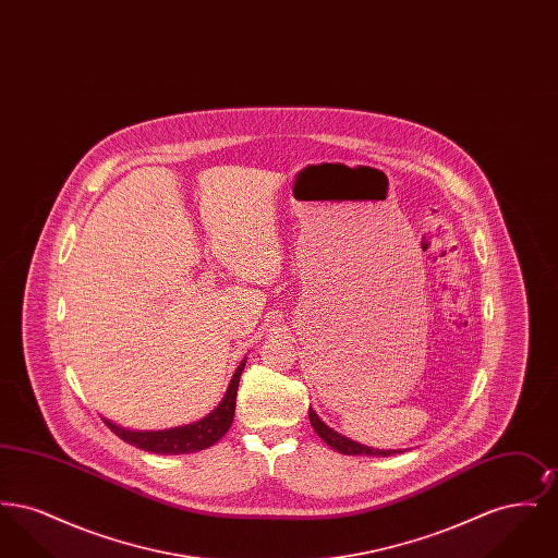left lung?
<instances>
[{"label":"left lung","mask_w":558,"mask_h":558,"mask_svg":"<svg viewBox=\"0 0 558 558\" xmlns=\"http://www.w3.org/2000/svg\"><path fill=\"white\" fill-rule=\"evenodd\" d=\"M310 423H312L314 430L318 433L319 437H322L332 450H337L339 453H347V456H380V458L393 456V453H401L399 450H376V448H368V446H364V444H357V441L349 439L345 435H341V433H337L335 428H330V426L326 425V423L319 418L318 414H316V410H312V408H310Z\"/></svg>","instance_id":"8db88e82"}]
</instances>
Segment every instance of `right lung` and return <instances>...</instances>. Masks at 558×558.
I'll return each instance as SVG.
<instances>
[{
    "label": "right lung",
    "mask_w": 558,
    "mask_h": 558,
    "mask_svg": "<svg viewBox=\"0 0 558 558\" xmlns=\"http://www.w3.org/2000/svg\"><path fill=\"white\" fill-rule=\"evenodd\" d=\"M246 360H242L223 399L219 405L209 412L205 418L190 423V425L173 426L165 430H130L125 426L114 425L105 418L108 428L121 437L123 441L132 444L140 450L153 451L160 456H178V453H194L207 450L215 446L232 426L234 410H236V391H239L240 374L244 371Z\"/></svg>",
    "instance_id": "obj_1"
}]
</instances>
